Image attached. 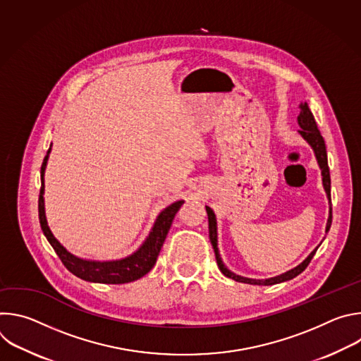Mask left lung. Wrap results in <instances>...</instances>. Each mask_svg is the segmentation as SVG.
Segmentation results:
<instances>
[{
    "label": "left lung",
    "mask_w": 361,
    "mask_h": 361,
    "mask_svg": "<svg viewBox=\"0 0 361 361\" xmlns=\"http://www.w3.org/2000/svg\"><path fill=\"white\" fill-rule=\"evenodd\" d=\"M297 121H298V126L301 130H298L300 135L312 145V148L314 149V154H316V159H317V163L322 169V176H323V185H324V190H326V194H327V198H329V202H330V214H329V220H327V226H326V233H329L330 227H331V180H330V170H329V163H327V151H326V142H324V138L323 135L320 134L319 128H317V123L314 120V116L313 113L310 111V109H308V104L307 102H301L300 104V114L297 117ZM205 210H207V216H209V235H210V241H212V245L214 248V252H216V260H217V264H219V269L220 271L228 277V279H233L238 283H247V284H257V286H273V284H277V283H283V281H287V280H291L294 277H297L300 273H302L305 270V267L310 264L312 259L314 257L316 251L319 247H316L310 254H308L307 259L300 263L297 267L291 269L290 271H286L280 276H276V277H271V279H266V280H254V279H247V277H241V276H237L234 274L233 271H230L223 260L220 257V252H219V247H217V220H216V214L214 212L207 207L205 205Z\"/></svg>",
    "instance_id": "obj_1"
}]
</instances>
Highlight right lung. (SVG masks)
Wrapping results in <instances>:
<instances>
[{
    "instance_id": "obj_1",
    "label": "right lung",
    "mask_w": 361,
    "mask_h": 361,
    "mask_svg": "<svg viewBox=\"0 0 361 361\" xmlns=\"http://www.w3.org/2000/svg\"><path fill=\"white\" fill-rule=\"evenodd\" d=\"M51 152V147L47 151V156L41 166V190H39V198H38V217L39 224L44 235L47 237L51 247L54 248L57 255L63 264L67 267L68 271H71L74 276L80 277L81 280L91 281V283H102V284H124L131 283L142 276H145L157 262V257L160 254V250L164 244V240L170 231L171 223L180 210L181 205L184 204V200H178L164 209L156 223H154L148 237L145 241L140 245L137 251L130 254L126 259L121 260H111V262H94V260H85L80 259V257L71 254L60 244V241L51 233L47 219H45V209H44V173L48 161V156Z\"/></svg>"
}]
</instances>
